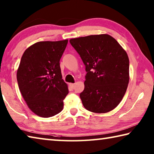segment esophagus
<instances>
[{
	"label": "esophagus",
	"instance_id": "34e87169",
	"mask_svg": "<svg viewBox=\"0 0 154 154\" xmlns=\"http://www.w3.org/2000/svg\"><path fill=\"white\" fill-rule=\"evenodd\" d=\"M75 84V83H70V87H71V88H74Z\"/></svg>",
	"mask_w": 154,
	"mask_h": 154
}]
</instances>
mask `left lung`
Returning <instances> with one entry per match:
<instances>
[{
    "label": "left lung",
    "mask_w": 154,
    "mask_h": 154,
    "mask_svg": "<svg viewBox=\"0 0 154 154\" xmlns=\"http://www.w3.org/2000/svg\"><path fill=\"white\" fill-rule=\"evenodd\" d=\"M85 66L83 105L93 113H104L118 106L129 83V59L111 36L90 35L70 40Z\"/></svg>",
    "instance_id": "obj_1"
}]
</instances>
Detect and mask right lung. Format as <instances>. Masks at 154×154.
Wrapping results in <instances>:
<instances>
[{
	"label": "right lung",
	"instance_id": "obj_1",
	"mask_svg": "<svg viewBox=\"0 0 154 154\" xmlns=\"http://www.w3.org/2000/svg\"><path fill=\"white\" fill-rule=\"evenodd\" d=\"M68 40L40 41L26 49L17 71L20 92L36 116L49 118L63 109L69 93L62 79L60 60Z\"/></svg>",
	"mask_w": 154,
	"mask_h": 154
}]
</instances>
